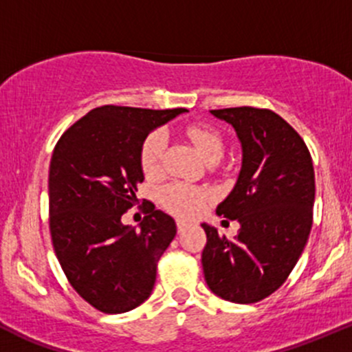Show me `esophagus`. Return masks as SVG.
<instances>
[{
  "label": "esophagus",
  "mask_w": 352,
  "mask_h": 352,
  "mask_svg": "<svg viewBox=\"0 0 352 352\" xmlns=\"http://www.w3.org/2000/svg\"><path fill=\"white\" fill-rule=\"evenodd\" d=\"M176 226H177V230H179V232H183L184 229H186V227H188V223L186 222H184V220H176Z\"/></svg>",
  "instance_id": "1"
}]
</instances>
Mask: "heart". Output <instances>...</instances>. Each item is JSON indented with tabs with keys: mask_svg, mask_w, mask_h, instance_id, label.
I'll return each mask as SVG.
<instances>
[{
	"mask_svg": "<svg viewBox=\"0 0 352 352\" xmlns=\"http://www.w3.org/2000/svg\"><path fill=\"white\" fill-rule=\"evenodd\" d=\"M186 135L195 144L198 152L206 162L219 161L223 154V139L215 126L208 123H193L186 129ZM166 137L161 130H154L144 139L140 147V168L146 176H155L161 171L162 152H164ZM212 200V193L205 188L193 186V184L169 183L159 190V203L168 212L177 217H195L203 212L208 201Z\"/></svg>",
	"mask_w": 352,
	"mask_h": 352,
	"instance_id": "b5f03b06",
	"label": "heart"
}]
</instances>
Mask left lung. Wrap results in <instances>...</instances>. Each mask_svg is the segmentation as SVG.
<instances>
[{"label": "left lung", "mask_w": 352, "mask_h": 352, "mask_svg": "<svg viewBox=\"0 0 352 352\" xmlns=\"http://www.w3.org/2000/svg\"><path fill=\"white\" fill-rule=\"evenodd\" d=\"M242 144V169L217 213L239 220L234 239L201 223L206 285L220 298L256 303L285 283L309 241L315 173L300 133L267 108L212 110Z\"/></svg>", "instance_id": "obj_1"}]
</instances>
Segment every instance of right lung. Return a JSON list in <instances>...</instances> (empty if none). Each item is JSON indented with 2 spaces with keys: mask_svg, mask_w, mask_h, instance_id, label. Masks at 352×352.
Masks as SVG:
<instances>
[{
  "mask_svg": "<svg viewBox=\"0 0 352 352\" xmlns=\"http://www.w3.org/2000/svg\"><path fill=\"white\" fill-rule=\"evenodd\" d=\"M183 111L104 104L72 123L54 147V251L72 288L103 314H123L149 298L159 259L176 235L173 217L151 201L140 230L123 226L122 215L139 201L144 139Z\"/></svg>",
  "mask_w": 352,
  "mask_h": 352,
  "instance_id": "1",
  "label": "right lung"
}]
</instances>
